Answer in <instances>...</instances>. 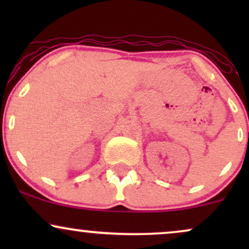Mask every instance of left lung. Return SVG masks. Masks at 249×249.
I'll use <instances>...</instances> for the list:
<instances>
[{"label": "left lung", "mask_w": 249, "mask_h": 249, "mask_svg": "<svg viewBox=\"0 0 249 249\" xmlns=\"http://www.w3.org/2000/svg\"><path fill=\"white\" fill-rule=\"evenodd\" d=\"M248 134H249V133H248Z\"/></svg>", "instance_id": "left-lung-1"}]
</instances>
